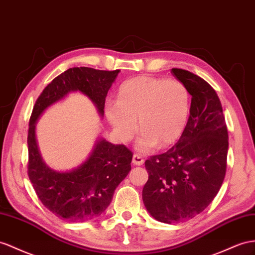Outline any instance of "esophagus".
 <instances>
[{
    "mask_svg": "<svg viewBox=\"0 0 255 255\" xmlns=\"http://www.w3.org/2000/svg\"><path fill=\"white\" fill-rule=\"evenodd\" d=\"M132 162L135 166H141L144 164V159H143V157L140 154H134L132 156Z\"/></svg>",
    "mask_w": 255,
    "mask_h": 255,
    "instance_id": "1",
    "label": "esophagus"
}]
</instances>
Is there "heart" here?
<instances>
[{"label": "heart", "instance_id": "1", "mask_svg": "<svg viewBox=\"0 0 255 255\" xmlns=\"http://www.w3.org/2000/svg\"><path fill=\"white\" fill-rule=\"evenodd\" d=\"M191 99L184 84L149 76L130 78L119 89L116 103L109 102L106 114L115 132L127 141L139 127L136 141L141 151L166 147L183 133L190 115Z\"/></svg>", "mask_w": 255, "mask_h": 255}]
</instances>
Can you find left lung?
Here are the masks:
<instances>
[{"label":"left lung","mask_w":255,"mask_h":255,"mask_svg":"<svg viewBox=\"0 0 255 255\" xmlns=\"http://www.w3.org/2000/svg\"><path fill=\"white\" fill-rule=\"evenodd\" d=\"M172 75L192 96L190 117L179 141L145 161L142 199L152 217L172 224L195 218L219 193L226 173L228 133L215 90L190 71Z\"/></svg>","instance_id":"1"}]
</instances>
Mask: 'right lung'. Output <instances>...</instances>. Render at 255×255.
Masks as SVG:
<instances>
[{"label":"right lung","instance_id":"add662e5","mask_svg":"<svg viewBox=\"0 0 255 255\" xmlns=\"http://www.w3.org/2000/svg\"><path fill=\"white\" fill-rule=\"evenodd\" d=\"M119 73L120 70L71 68L45 87L32 111L28 131L29 179L42 204L68 222H87L106 211L116 187L131 170L132 153L124 144L99 139L82 165L71 171H56L42 159L35 124L48 107L73 91L86 95L103 116L108 91Z\"/></svg>","mask_w":255,"mask_h":255}]
</instances>
